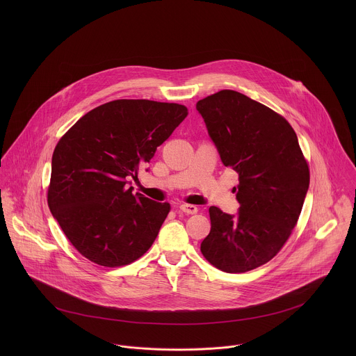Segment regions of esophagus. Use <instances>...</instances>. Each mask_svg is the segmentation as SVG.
<instances>
[{
	"mask_svg": "<svg viewBox=\"0 0 356 356\" xmlns=\"http://www.w3.org/2000/svg\"><path fill=\"white\" fill-rule=\"evenodd\" d=\"M179 208H181V211L182 212H185V213H197V211H199V208L196 207V205H192V204H181L179 205Z\"/></svg>",
	"mask_w": 356,
	"mask_h": 356,
	"instance_id": "obj_1",
	"label": "esophagus"
}]
</instances>
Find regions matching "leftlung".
Here are the masks:
<instances>
[{
	"instance_id": "obj_1",
	"label": "left lung",
	"mask_w": 356,
	"mask_h": 356,
	"mask_svg": "<svg viewBox=\"0 0 356 356\" xmlns=\"http://www.w3.org/2000/svg\"><path fill=\"white\" fill-rule=\"evenodd\" d=\"M222 163L238 174L240 203L230 215L209 207L211 232L202 254L226 273L271 260L291 236L309 186V171L292 126L268 106L234 90L197 102Z\"/></svg>"
}]
</instances>
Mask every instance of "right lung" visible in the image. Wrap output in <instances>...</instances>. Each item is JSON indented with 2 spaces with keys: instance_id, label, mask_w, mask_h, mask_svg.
<instances>
[{
  "instance_id": "obj_1",
  "label": "right lung",
  "mask_w": 356,
  "mask_h": 356,
  "mask_svg": "<svg viewBox=\"0 0 356 356\" xmlns=\"http://www.w3.org/2000/svg\"><path fill=\"white\" fill-rule=\"evenodd\" d=\"M188 109L179 104L115 100L82 116L51 156L48 204L70 243L105 267L130 264L145 254L170 212L127 189Z\"/></svg>"
}]
</instances>
